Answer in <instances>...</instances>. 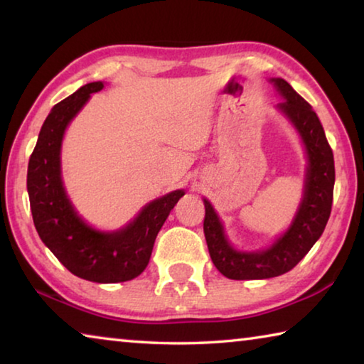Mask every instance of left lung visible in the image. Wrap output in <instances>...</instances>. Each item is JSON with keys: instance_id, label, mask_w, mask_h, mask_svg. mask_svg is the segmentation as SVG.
<instances>
[{"instance_id": "8db88e82", "label": "left lung", "mask_w": 364, "mask_h": 364, "mask_svg": "<svg viewBox=\"0 0 364 364\" xmlns=\"http://www.w3.org/2000/svg\"><path fill=\"white\" fill-rule=\"evenodd\" d=\"M269 82L284 97L276 107L291 120L304 141L308 159L304 197L286 232L260 252L234 249L228 242L217 212L210 202L204 199V234L208 254L221 274L237 281L268 279L291 271L321 237L334 194V156L316 112L286 80L271 78Z\"/></svg>"}]
</instances>
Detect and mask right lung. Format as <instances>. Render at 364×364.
I'll return each mask as SVG.
<instances>
[{"mask_svg":"<svg viewBox=\"0 0 364 364\" xmlns=\"http://www.w3.org/2000/svg\"><path fill=\"white\" fill-rule=\"evenodd\" d=\"M102 88V82L85 85L51 109L28 160L27 191L35 228L46 247L72 274L107 284L143 273L160 228L184 191L176 189L149 202L119 231L95 230L78 217L60 176V146L67 125L90 96Z\"/></svg>","mask_w":364,"mask_h":364,"instance_id":"add662e5","label":"right lung"}]
</instances>
